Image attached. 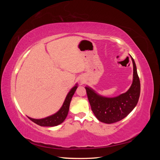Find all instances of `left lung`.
<instances>
[{"label":"left lung","mask_w":160,"mask_h":160,"mask_svg":"<svg viewBox=\"0 0 160 160\" xmlns=\"http://www.w3.org/2000/svg\"><path fill=\"white\" fill-rule=\"evenodd\" d=\"M133 77L130 88L115 98H105L97 93L89 87H85L88 100L95 117L101 122L113 123L123 119L136 106L140 95V81L136 65L132 57Z\"/></svg>","instance_id":"1"}]
</instances>
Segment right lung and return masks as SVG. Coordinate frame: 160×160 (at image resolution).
<instances>
[{
	"mask_svg": "<svg viewBox=\"0 0 160 160\" xmlns=\"http://www.w3.org/2000/svg\"><path fill=\"white\" fill-rule=\"evenodd\" d=\"M77 88V85L76 84V85L74 86L73 88L70 90L69 93L67 94L62 107L56 113L43 119H32L28 117V119H31L32 122L35 123L36 124L40 125V126L53 127L61 124V123L64 122L65 118H67V114H68L71 101Z\"/></svg>",
	"mask_w": 160,
	"mask_h": 160,
	"instance_id": "1",
	"label": "right lung"
}]
</instances>
